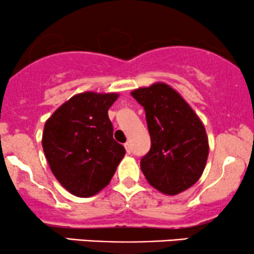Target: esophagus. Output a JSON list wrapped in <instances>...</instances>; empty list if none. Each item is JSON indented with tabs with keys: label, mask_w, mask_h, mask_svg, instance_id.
<instances>
[{
	"label": "esophagus",
	"mask_w": 254,
	"mask_h": 254,
	"mask_svg": "<svg viewBox=\"0 0 254 254\" xmlns=\"http://www.w3.org/2000/svg\"><path fill=\"white\" fill-rule=\"evenodd\" d=\"M124 147H125V150H127V153L130 154L131 153V145H130L129 142H127V143L124 144Z\"/></svg>",
	"instance_id": "esophagus-1"
}]
</instances>
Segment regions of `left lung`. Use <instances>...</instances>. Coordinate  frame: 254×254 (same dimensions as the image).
<instances>
[{
  "instance_id": "8db88e82",
  "label": "left lung",
  "mask_w": 254,
  "mask_h": 254,
  "mask_svg": "<svg viewBox=\"0 0 254 254\" xmlns=\"http://www.w3.org/2000/svg\"><path fill=\"white\" fill-rule=\"evenodd\" d=\"M144 107L151 147L141 170L153 188L165 194L188 190L202 176L209 155L205 127L176 89L164 82L131 92Z\"/></svg>"
}]
</instances>
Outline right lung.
<instances>
[{
	"instance_id": "1",
	"label": "right lung",
	"mask_w": 254,
	"mask_h": 254,
	"mask_svg": "<svg viewBox=\"0 0 254 254\" xmlns=\"http://www.w3.org/2000/svg\"><path fill=\"white\" fill-rule=\"evenodd\" d=\"M117 93L83 92L61 105L46 121L43 150L61 185L76 197H90L109 185L125 155L113 139L109 109Z\"/></svg>"
}]
</instances>
